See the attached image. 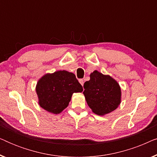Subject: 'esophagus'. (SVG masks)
<instances>
[{"instance_id":"esophagus-1","label":"esophagus","mask_w":157,"mask_h":157,"mask_svg":"<svg viewBox=\"0 0 157 157\" xmlns=\"http://www.w3.org/2000/svg\"><path fill=\"white\" fill-rule=\"evenodd\" d=\"M79 83H81V85L83 86V83H84V81H83V79H79Z\"/></svg>"}]
</instances>
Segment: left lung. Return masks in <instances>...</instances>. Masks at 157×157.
<instances>
[{"mask_svg":"<svg viewBox=\"0 0 157 157\" xmlns=\"http://www.w3.org/2000/svg\"><path fill=\"white\" fill-rule=\"evenodd\" d=\"M83 92L91 111L95 114L104 116L117 109L121 102V90L114 78L95 70L86 81Z\"/></svg>","mask_w":157,"mask_h":157,"instance_id":"8db88e82","label":"left lung"}]
</instances>
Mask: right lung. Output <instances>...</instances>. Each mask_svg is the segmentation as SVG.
Segmentation results:
<instances>
[{
    "label": "right lung",
    "instance_id": "right-lung-1",
    "mask_svg": "<svg viewBox=\"0 0 157 157\" xmlns=\"http://www.w3.org/2000/svg\"><path fill=\"white\" fill-rule=\"evenodd\" d=\"M36 91L39 106L59 114L68 106L73 94L82 92L83 87L74 74L63 70L44 75L38 81Z\"/></svg>",
    "mask_w": 157,
    "mask_h": 157
}]
</instances>
